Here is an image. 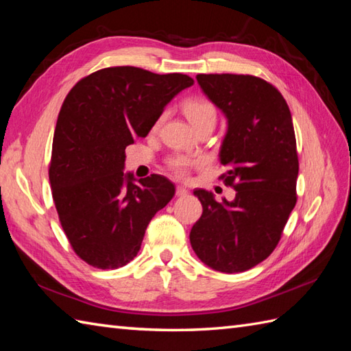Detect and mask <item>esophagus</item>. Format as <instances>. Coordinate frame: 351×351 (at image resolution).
Instances as JSON below:
<instances>
[{
  "label": "esophagus",
  "mask_w": 351,
  "mask_h": 351,
  "mask_svg": "<svg viewBox=\"0 0 351 351\" xmlns=\"http://www.w3.org/2000/svg\"><path fill=\"white\" fill-rule=\"evenodd\" d=\"M189 195V190L187 189H184V187H176V196L178 197H184V196H187Z\"/></svg>",
  "instance_id": "34e87169"
}]
</instances>
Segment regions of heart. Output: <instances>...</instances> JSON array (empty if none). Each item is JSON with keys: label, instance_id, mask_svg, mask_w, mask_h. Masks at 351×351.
<instances>
[{"label": "heart", "instance_id": "obj_1", "mask_svg": "<svg viewBox=\"0 0 351 351\" xmlns=\"http://www.w3.org/2000/svg\"><path fill=\"white\" fill-rule=\"evenodd\" d=\"M184 111L185 116L190 121V123L195 126L205 123V122H213L215 123V117H217V111H215V107L210 101H206L204 98H193L189 99L184 104ZM202 161L199 158H193V156H185V155H176L169 161V167L176 176H185L189 173V170L191 167L197 166V164Z\"/></svg>", "mask_w": 351, "mask_h": 351}]
</instances>
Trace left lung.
<instances>
[{
    "label": "left lung",
    "mask_w": 351,
    "mask_h": 351,
    "mask_svg": "<svg viewBox=\"0 0 351 351\" xmlns=\"http://www.w3.org/2000/svg\"><path fill=\"white\" fill-rule=\"evenodd\" d=\"M204 95L226 117L220 164L229 170L234 200L217 202L211 191L195 190L204 213L190 243L205 265L240 273L263 263L278 245L297 196L299 175L291 111L267 81L234 73H199Z\"/></svg>",
    "instance_id": "left-lung-1"
}]
</instances>
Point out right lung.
Segmentation results:
<instances>
[{
	"label": "right lung",
	"mask_w": 351,
	"mask_h": 351,
	"mask_svg": "<svg viewBox=\"0 0 351 351\" xmlns=\"http://www.w3.org/2000/svg\"><path fill=\"white\" fill-rule=\"evenodd\" d=\"M193 83L182 73L117 66L90 73L66 96L49 182L64 234L87 264L102 270L128 264L149 221L175 196L167 178L125 173V147L146 137L167 104Z\"/></svg>",
	"instance_id": "obj_1"
}]
</instances>
